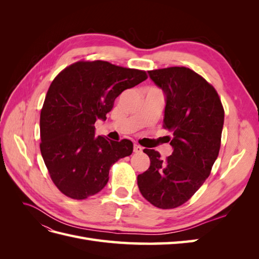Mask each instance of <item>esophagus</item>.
Segmentation results:
<instances>
[{
  "mask_svg": "<svg viewBox=\"0 0 259 259\" xmlns=\"http://www.w3.org/2000/svg\"><path fill=\"white\" fill-rule=\"evenodd\" d=\"M134 152H135V153L143 152V148L140 147V146H138V145H134Z\"/></svg>",
  "mask_w": 259,
  "mask_h": 259,
  "instance_id": "esophagus-1",
  "label": "esophagus"
}]
</instances>
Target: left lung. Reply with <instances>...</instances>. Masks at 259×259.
Masks as SVG:
<instances>
[{
  "label": "left lung",
  "instance_id": "1",
  "mask_svg": "<svg viewBox=\"0 0 259 259\" xmlns=\"http://www.w3.org/2000/svg\"><path fill=\"white\" fill-rule=\"evenodd\" d=\"M165 96L163 126L171 133L174 151L162 160L158 151L145 149L150 166L138 175L143 197L159 208L184 204L209 176L221 149L225 112L215 89L186 67L148 71Z\"/></svg>",
  "mask_w": 259,
  "mask_h": 259
}]
</instances>
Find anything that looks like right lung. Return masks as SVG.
Instances as JSON below:
<instances>
[{
	"instance_id": "1",
	"label": "right lung",
	"mask_w": 259,
	"mask_h": 259,
	"mask_svg": "<svg viewBox=\"0 0 259 259\" xmlns=\"http://www.w3.org/2000/svg\"><path fill=\"white\" fill-rule=\"evenodd\" d=\"M147 79L145 71L108 61H79L55 77L40 116L43 160L53 183L69 198L83 200L107 185L109 169L133 152L128 139L95 137L120 94Z\"/></svg>"
}]
</instances>
